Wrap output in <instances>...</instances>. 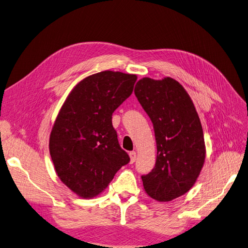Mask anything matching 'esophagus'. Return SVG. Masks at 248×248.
<instances>
[{
    "label": "esophagus",
    "instance_id": "34e87169",
    "mask_svg": "<svg viewBox=\"0 0 248 248\" xmlns=\"http://www.w3.org/2000/svg\"><path fill=\"white\" fill-rule=\"evenodd\" d=\"M129 157H130V162L133 163L134 161H136V159H137V153L134 152V151L130 152V153H129Z\"/></svg>",
    "mask_w": 248,
    "mask_h": 248
}]
</instances>
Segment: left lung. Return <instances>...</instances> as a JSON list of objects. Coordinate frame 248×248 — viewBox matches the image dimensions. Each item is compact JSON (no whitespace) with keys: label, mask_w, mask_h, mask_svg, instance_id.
Segmentation results:
<instances>
[{"label":"left lung","mask_w":248,"mask_h":248,"mask_svg":"<svg viewBox=\"0 0 248 248\" xmlns=\"http://www.w3.org/2000/svg\"><path fill=\"white\" fill-rule=\"evenodd\" d=\"M136 94L153 123L155 167L141 176L150 198L170 202L189 191L206 158L204 132L196 107L183 86L171 78L140 79Z\"/></svg>","instance_id":"left-lung-1"}]
</instances>
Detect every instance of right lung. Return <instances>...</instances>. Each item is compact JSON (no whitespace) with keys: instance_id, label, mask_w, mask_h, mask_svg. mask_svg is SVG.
Returning a JSON list of instances; mask_svg holds the SVG:
<instances>
[{"instance_id":"1","label":"right lung","mask_w":248,"mask_h":248,"mask_svg":"<svg viewBox=\"0 0 248 248\" xmlns=\"http://www.w3.org/2000/svg\"><path fill=\"white\" fill-rule=\"evenodd\" d=\"M138 77L106 70L81 79L60 109L49 153L60 180L82 199L95 198L130 158L120 147L112 112L131 95Z\"/></svg>"}]
</instances>
